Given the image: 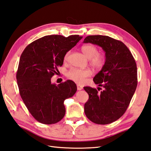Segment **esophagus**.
<instances>
[{"label":"esophagus","instance_id":"obj_1","mask_svg":"<svg viewBox=\"0 0 151 151\" xmlns=\"http://www.w3.org/2000/svg\"><path fill=\"white\" fill-rule=\"evenodd\" d=\"M76 86H77V90H81L83 88V86H81V85L79 84H78L77 85H76Z\"/></svg>","mask_w":151,"mask_h":151}]
</instances>
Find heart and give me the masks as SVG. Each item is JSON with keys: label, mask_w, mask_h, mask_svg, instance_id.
Listing matches in <instances>:
<instances>
[{"label": "heart", "mask_w": 151, "mask_h": 151, "mask_svg": "<svg viewBox=\"0 0 151 151\" xmlns=\"http://www.w3.org/2000/svg\"><path fill=\"white\" fill-rule=\"evenodd\" d=\"M83 52L88 59H90V64L95 68H100L105 63V58L102 55L98 53V49L93 45H85L81 47ZM70 51H67L64 56V61H66L69 57ZM91 71L88 69H79V68H72L68 71L67 76L70 80L76 83H82L84 81L86 78L91 75Z\"/></svg>", "instance_id": "1"}]
</instances>
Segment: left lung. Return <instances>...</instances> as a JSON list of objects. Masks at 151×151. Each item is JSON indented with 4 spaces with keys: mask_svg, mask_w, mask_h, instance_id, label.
<instances>
[{
    "mask_svg": "<svg viewBox=\"0 0 151 151\" xmlns=\"http://www.w3.org/2000/svg\"><path fill=\"white\" fill-rule=\"evenodd\" d=\"M83 42L100 46L106 56L102 69L93 78L94 83L102 86L104 90L98 92L91 87L84 88L89 96L84 104V113L93 123L109 124L123 116L135 92L137 85L136 63L127 46L114 38L89 35Z\"/></svg>",
    "mask_w": 151,
    "mask_h": 151,
    "instance_id": "8db88e82",
    "label": "left lung"
}]
</instances>
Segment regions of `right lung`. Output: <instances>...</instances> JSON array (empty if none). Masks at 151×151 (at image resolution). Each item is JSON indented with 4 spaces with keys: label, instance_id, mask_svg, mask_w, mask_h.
<instances>
[{
    "label": "right lung",
    "instance_id": "1",
    "mask_svg": "<svg viewBox=\"0 0 151 151\" xmlns=\"http://www.w3.org/2000/svg\"><path fill=\"white\" fill-rule=\"evenodd\" d=\"M83 37L72 35H45L29 44L22 53L16 80L24 103L34 118L43 124H53L63 118L64 101L77 90L73 81L58 85L51 78L63 64L64 56Z\"/></svg>",
    "mask_w": 151,
    "mask_h": 151
}]
</instances>
